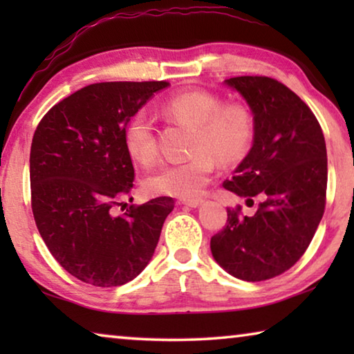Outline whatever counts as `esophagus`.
I'll return each mask as SVG.
<instances>
[{
    "mask_svg": "<svg viewBox=\"0 0 354 354\" xmlns=\"http://www.w3.org/2000/svg\"><path fill=\"white\" fill-rule=\"evenodd\" d=\"M203 203V200L200 198H194V200H179V205L189 206V207H198Z\"/></svg>",
    "mask_w": 354,
    "mask_h": 354,
    "instance_id": "1",
    "label": "esophagus"
}]
</instances>
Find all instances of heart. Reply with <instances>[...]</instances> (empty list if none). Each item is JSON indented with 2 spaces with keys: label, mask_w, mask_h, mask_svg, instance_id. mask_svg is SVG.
Returning a JSON list of instances; mask_svg holds the SVG:
<instances>
[{
  "label": "heart",
  "mask_w": 354,
  "mask_h": 354,
  "mask_svg": "<svg viewBox=\"0 0 354 354\" xmlns=\"http://www.w3.org/2000/svg\"><path fill=\"white\" fill-rule=\"evenodd\" d=\"M167 115L195 127L190 159L160 167L147 178L145 187L153 195L196 198L211 179L215 159L230 165L248 153L254 137V118L242 103L223 104L212 92L187 91L167 100ZM124 145L131 158L142 165H151L159 149L154 127L147 112H137L124 128Z\"/></svg>",
  "instance_id": "heart-1"
}]
</instances>
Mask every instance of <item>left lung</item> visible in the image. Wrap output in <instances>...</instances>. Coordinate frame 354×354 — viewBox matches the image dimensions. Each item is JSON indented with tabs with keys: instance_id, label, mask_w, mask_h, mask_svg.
<instances>
[{
	"instance_id": "1",
	"label": "left lung",
	"mask_w": 354,
	"mask_h": 354,
	"mask_svg": "<svg viewBox=\"0 0 354 354\" xmlns=\"http://www.w3.org/2000/svg\"><path fill=\"white\" fill-rule=\"evenodd\" d=\"M225 82L247 100L254 137L223 187L259 205L250 217L241 206L227 207L211 251L232 277L256 283L289 270L313 241L326 205V143L309 106L283 82L267 76Z\"/></svg>"
}]
</instances>
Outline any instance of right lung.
Instances as JSON below:
<instances>
[{"mask_svg": "<svg viewBox=\"0 0 354 354\" xmlns=\"http://www.w3.org/2000/svg\"><path fill=\"white\" fill-rule=\"evenodd\" d=\"M167 81H115L82 87L40 120L29 158L31 207L53 257L97 287L134 279L151 259L175 201L159 196L115 207L129 195L134 167L124 145L131 117Z\"/></svg>", "mask_w": 354, "mask_h": 354, "instance_id": "add662e5", "label": "right lung"}]
</instances>
